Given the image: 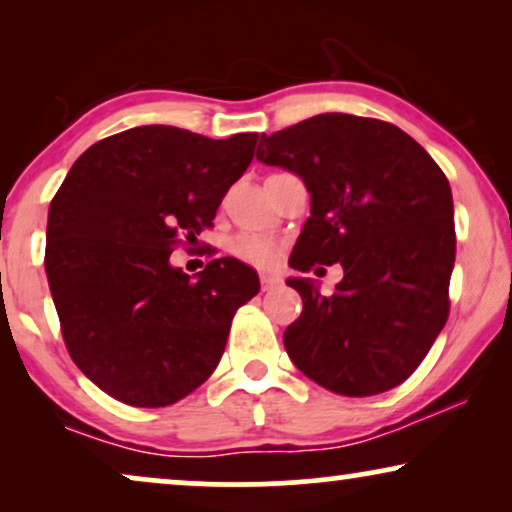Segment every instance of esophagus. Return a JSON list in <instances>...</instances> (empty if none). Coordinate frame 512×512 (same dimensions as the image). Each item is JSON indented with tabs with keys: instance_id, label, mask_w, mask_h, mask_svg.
<instances>
[{
	"instance_id": "34e87169",
	"label": "esophagus",
	"mask_w": 512,
	"mask_h": 512,
	"mask_svg": "<svg viewBox=\"0 0 512 512\" xmlns=\"http://www.w3.org/2000/svg\"><path fill=\"white\" fill-rule=\"evenodd\" d=\"M279 282H282V279L275 277V275H261V289L263 291L275 289V286H279Z\"/></svg>"
}]
</instances>
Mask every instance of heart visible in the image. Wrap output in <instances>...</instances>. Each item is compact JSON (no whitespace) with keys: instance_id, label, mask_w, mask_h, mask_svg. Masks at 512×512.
Listing matches in <instances>:
<instances>
[{"instance_id":"obj_1","label":"heart","mask_w":512,"mask_h":512,"mask_svg":"<svg viewBox=\"0 0 512 512\" xmlns=\"http://www.w3.org/2000/svg\"><path fill=\"white\" fill-rule=\"evenodd\" d=\"M233 254L237 258H242V261L256 265V268H270V265L277 263L279 247L277 242L270 240V237L244 233L240 237H235Z\"/></svg>"}]
</instances>
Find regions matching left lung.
<instances>
[{"label": "left lung", "mask_w": 512, "mask_h": 512, "mask_svg": "<svg viewBox=\"0 0 512 512\" xmlns=\"http://www.w3.org/2000/svg\"><path fill=\"white\" fill-rule=\"evenodd\" d=\"M256 158L298 174L310 193L291 268L340 263L335 293L307 277L286 284L303 312L284 331L300 373L342 396L389 391L415 373L450 314L454 205L450 181L396 125L319 114L261 135Z\"/></svg>", "instance_id": "left-lung-1"}]
</instances>
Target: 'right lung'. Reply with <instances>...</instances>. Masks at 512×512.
<instances>
[{
	"mask_svg": "<svg viewBox=\"0 0 512 512\" xmlns=\"http://www.w3.org/2000/svg\"><path fill=\"white\" fill-rule=\"evenodd\" d=\"M258 135L209 139L142 125L83 151L51 200L46 277L81 373L116 401L165 408L219 366L230 324L261 289L235 258L188 277L170 254L212 226Z\"/></svg>",
	"mask_w": 512,
	"mask_h": 512,
	"instance_id": "obj_1",
	"label": "right lung"
}]
</instances>
